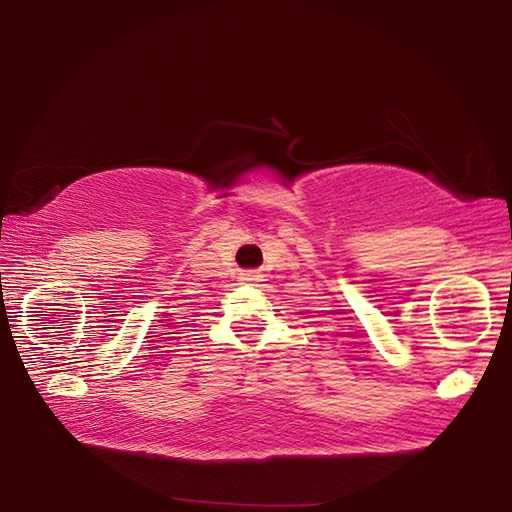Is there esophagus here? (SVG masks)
<instances>
[{"instance_id": "esophagus-1", "label": "esophagus", "mask_w": 512, "mask_h": 512, "mask_svg": "<svg viewBox=\"0 0 512 512\" xmlns=\"http://www.w3.org/2000/svg\"><path fill=\"white\" fill-rule=\"evenodd\" d=\"M241 280H244V282H257L259 277H257V275H253V273H246L244 277H241Z\"/></svg>"}]
</instances>
